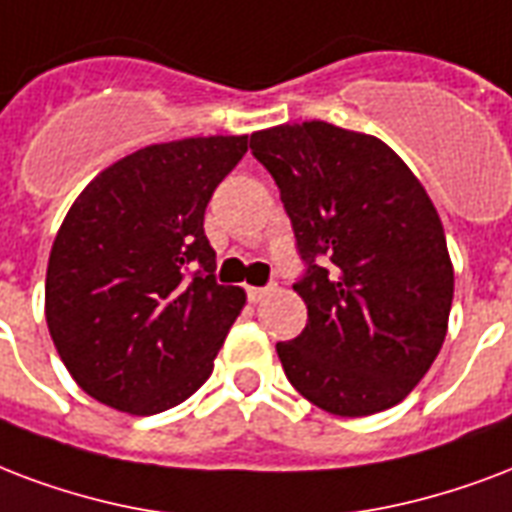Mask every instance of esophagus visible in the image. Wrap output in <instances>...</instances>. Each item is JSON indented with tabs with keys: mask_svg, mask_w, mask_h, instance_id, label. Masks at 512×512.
Here are the masks:
<instances>
[{
	"mask_svg": "<svg viewBox=\"0 0 512 512\" xmlns=\"http://www.w3.org/2000/svg\"><path fill=\"white\" fill-rule=\"evenodd\" d=\"M271 290H273V284H268V287H249L247 295H249V300H252V303H257V300H263Z\"/></svg>",
	"mask_w": 512,
	"mask_h": 512,
	"instance_id": "34e87169",
	"label": "esophagus"
}]
</instances>
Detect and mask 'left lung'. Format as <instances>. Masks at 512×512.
I'll use <instances>...</instances> for the list:
<instances>
[{"mask_svg":"<svg viewBox=\"0 0 512 512\" xmlns=\"http://www.w3.org/2000/svg\"><path fill=\"white\" fill-rule=\"evenodd\" d=\"M298 255L303 333L276 343L290 384L335 416L411 395L446 341L454 268L427 190L381 139L325 120L255 131Z\"/></svg>","mask_w":512,"mask_h":512,"instance_id":"8db88e82","label":"left lung"}]
</instances>
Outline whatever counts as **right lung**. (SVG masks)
I'll return each mask as SVG.
<instances>
[{
  "label": "right lung",
  "instance_id": "add662e5",
  "mask_svg": "<svg viewBox=\"0 0 512 512\" xmlns=\"http://www.w3.org/2000/svg\"><path fill=\"white\" fill-rule=\"evenodd\" d=\"M247 136L150 144L104 169L58 228L45 319L77 386L152 416L193 395L244 306L214 279L204 212Z\"/></svg>",
  "mask_w": 512,
  "mask_h": 512
}]
</instances>
